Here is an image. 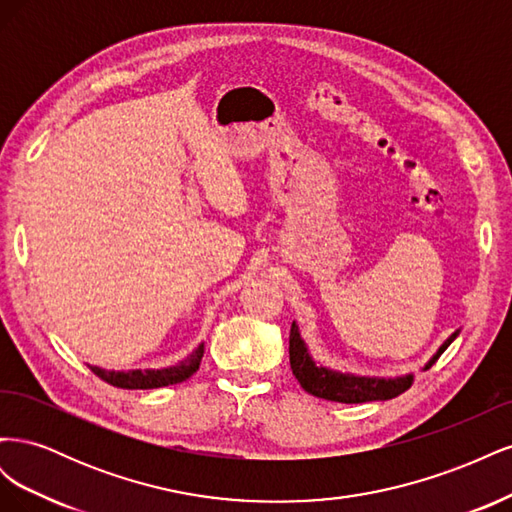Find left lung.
Wrapping results in <instances>:
<instances>
[{"instance_id":"obj_1","label":"left lung","mask_w":512,"mask_h":512,"mask_svg":"<svg viewBox=\"0 0 512 512\" xmlns=\"http://www.w3.org/2000/svg\"><path fill=\"white\" fill-rule=\"evenodd\" d=\"M457 335L459 331H455L446 339V342L440 346V350L433 354V359L425 365V369H429L440 359V354L455 342ZM290 369L294 378L299 380V384L309 395L329 399V401H339V404H365V401L393 399L401 393H406L414 380L412 374L386 380V378L339 374V371L320 367L314 363L312 356H309L307 346L301 339L299 327L294 322L290 327Z\"/></svg>"}]
</instances>
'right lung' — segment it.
<instances>
[{"label": "right lung", "mask_w": 512, "mask_h": 512, "mask_svg": "<svg viewBox=\"0 0 512 512\" xmlns=\"http://www.w3.org/2000/svg\"><path fill=\"white\" fill-rule=\"evenodd\" d=\"M205 346L200 344L188 359L166 367V369H134V371H106L100 367L89 365V369L94 374L108 382L117 386V389H160V386H168V384H177L188 380L192 374H196V369L200 367V359H203Z\"/></svg>", "instance_id": "right-lung-1"}]
</instances>
